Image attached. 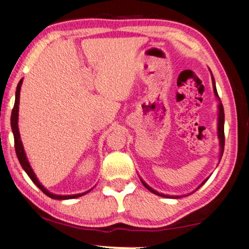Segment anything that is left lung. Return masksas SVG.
I'll return each instance as SVG.
<instances>
[{"instance_id": "obj_1", "label": "left lung", "mask_w": 249, "mask_h": 249, "mask_svg": "<svg viewBox=\"0 0 249 249\" xmlns=\"http://www.w3.org/2000/svg\"><path fill=\"white\" fill-rule=\"evenodd\" d=\"M212 81H213V88H214L215 96H216V97L218 98V99H219L218 93H217V90H216V86H215V80H214V78H213V76H212ZM218 110H219V112H218V139H219V144H221V158H222L223 152H224V145H225V134H224V108H223V105H222L221 101H219V105H218ZM206 181H207V178H206V180H205L204 182L202 183L201 185H199V187H201L203 184H204V183H205ZM141 182H142V184H143L149 191H151L152 193L157 194V195H160V196L170 197L169 195H164V194L158 193L157 191L152 190L151 187H150L148 184H146V183H144L142 180H141ZM172 197H175V196H172Z\"/></svg>"}]
</instances>
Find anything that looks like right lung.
<instances>
[{"label": "right lung", "instance_id": "1", "mask_svg": "<svg viewBox=\"0 0 249 249\" xmlns=\"http://www.w3.org/2000/svg\"><path fill=\"white\" fill-rule=\"evenodd\" d=\"M23 79L19 80V83L18 84V88H16V93H15V103H14V107L13 110H12V116H11V127H12V131H13L14 134V145H15V152L16 156H18V159L19 163H21L22 168L24 171L27 173L28 177L31 178V180L35 183L36 186L40 189V191H43V193H45L47 196H50L51 198H55V199H69V198H75V197H79L81 195H85L88 192L81 193V194H76V195H55L48 192V191L45 189L43 185H40V183L37 181L34 172L31 168L30 163H28L25 152H24L23 145L21 139H19V132H18V104H19V91H21V86H22Z\"/></svg>", "mask_w": 249, "mask_h": 249}]
</instances>
